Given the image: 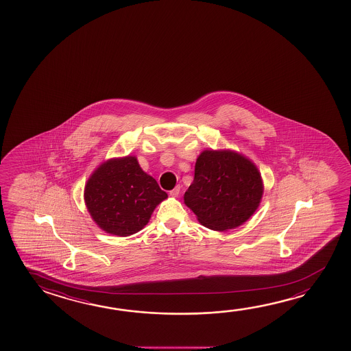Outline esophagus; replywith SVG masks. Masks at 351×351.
<instances>
[{
  "instance_id": "esophagus-1",
  "label": "esophagus",
  "mask_w": 351,
  "mask_h": 351,
  "mask_svg": "<svg viewBox=\"0 0 351 351\" xmlns=\"http://www.w3.org/2000/svg\"><path fill=\"white\" fill-rule=\"evenodd\" d=\"M180 191H181V187L176 186L173 190L170 191V195H171V197H178V195H180Z\"/></svg>"
}]
</instances>
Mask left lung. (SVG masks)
Returning <instances> with one entry per match:
<instances>
[{
	"label": "left lung",
	"instance_id": "left-lung-1",
	"mask_svg": "<svg viewBox=\"0 0 351 351\" xmlns=\"http://www.w3.org/2000/svg\"><path fill=\"white\" fill-rule=\"evenodd\" d=\"M262 195V176L252 161L231 150H204L184 199L202 225L224 231L248 220Z\"/></svg>",
	"mask_w": 351,
	"mask_h": 351
}]
</instances>
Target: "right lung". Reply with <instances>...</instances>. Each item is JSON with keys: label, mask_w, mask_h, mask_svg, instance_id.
I'll list each match as a JSON object with an SVG mask.
<instances>
[{"label": "right lung", "mask_w": 351, "mask_h": 351, "mask_svg": "<svg viewBox=\"0 0 351 351\" xmlns=\"http://www.w3.org/2000/svg\"><path fill=\"white\" fill-rule=\"evenodd\" d=\"M167 197L156 178L139 167L136 156L105 161L84 189V202L93 220L100 229L117 236L142 230Z\"/></svg>", "instance_id": "add662e5"}]
</instances>
